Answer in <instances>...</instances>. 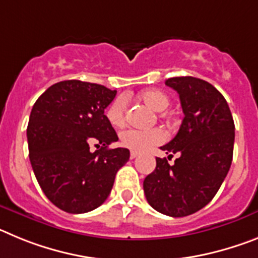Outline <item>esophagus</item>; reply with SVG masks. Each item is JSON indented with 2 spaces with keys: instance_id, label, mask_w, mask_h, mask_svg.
Instances as JSON below:
<instances>
[{
  "instance_id": "esophagus-1",
  "label": "esophagus",
  "mask_w": 258,
  "mask_h": 258,
  "mask_svg": "<svg viewBox=\"0 0 258 258\" xmlns=\"http://www.w3.org/2000/svg\"><path fill=\"white\" fill-rule=\"evenodd\" d=\"M138 155H140V154H138V152L132 151V152H131V159H136V157L138 156Z\"/></svg>"
}]
</instances>
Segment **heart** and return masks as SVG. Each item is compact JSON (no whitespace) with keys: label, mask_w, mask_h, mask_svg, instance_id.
<instances>
[{"label":"heart","mask_w":258,"mask_h":258,"mask_svg":"<svg viewBox=\"0 0 258 258\" xmlns=\"http://www.w3.org/2000/svg\"><path fill=\"white\" fill-rule=\"evenodd\" d=\"M140 99L156 112L165 111L170 104L169 97L160 90H146L141 93ZM127 101L125 97H117L106 109V117L112 126L120 127L126 120ZM165 141V133L159 127L149 131H138V129H127L120 134V142L124 147L133 151H145L150 147L160 145Z\"/></svg>","instance_id":"b5f03b06"}]
</instances>
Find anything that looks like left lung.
<instances>
[{"mask_svg":"<svg viewBox=\"0 0 258 258\" xmlns=\"http://www.w3.org/2000/svg\"><path fill=\"white\" fill-rule=\"evenodd\" d=\"M178 93L184 117L177 136L160 147L179 154L169 165L156 157V168L143 181L150 206L170 217L200 211L217 194L232 161L235 125L226 99L217 89L197 77L165 81Z\"/></svg>","mask_w":258,"mask_h":258,"instance_id":"1","label":"left lung"}]
</instances>
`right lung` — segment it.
<instances>
[{"mask_svg":"<svg viewBox=\"0 0 258 258\" xmlns=\"http://www.w3.org/2000/svg\"><path fill=\"white\" fill-rule=\"evenodd\" d=\"M116 90L99 84L66 80L40 95L27 127L29 160L47 199L68 213L102 206L127 149H108L118 140L104 115ZM97 142L98 150L90 151Z\"/></svg>","mask_w":258,"mask_h":258,"instance_id":"obj_1","label":"right lung"}]
</instances>
